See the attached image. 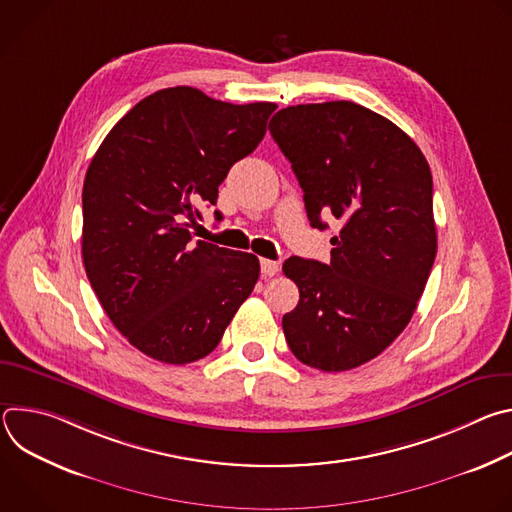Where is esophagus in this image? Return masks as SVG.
Returning a JSON list of instances; mask_svg holds the SVG:
<instances>
[{
	"instance_id": "obj_1",
	"label": "esophagus",
	"mask_w": 512,
	"mask_h": 512,
	"mask_svg": "<svg viewBox=\"0 0 512 512\" xmlns=\"http://www.w3.org/2000/svg\"><path fill=\"white\" fill-rule=\"evenodd\" d=\"M279 271V263L271 261V259H261V273L265 277H273Z\"/></svg>"
}]
</instances>
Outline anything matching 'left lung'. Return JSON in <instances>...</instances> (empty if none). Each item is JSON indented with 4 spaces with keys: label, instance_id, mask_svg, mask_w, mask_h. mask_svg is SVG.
<instances>
[{
    "label": "left lung",
    "instance_id": "left-lung-1",
    "mask_svg": "<svg viewBox=\"0 0 512 512\" xmlns=\"http://www.w3.org/2000/svg\"><path fill=\"white\" fill-rule=\"evenodd\" d=\"M269 131L304 190L310 225L340 223L330 263H283L300 289L281 322L285 340L312 369H356L405 330L433 267L429 164L393 121L352 101L285 107Z\"/></svg>",
    "mask_w": 512,
    "mask_h": 512
}]
</instances>
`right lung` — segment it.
Segmentation results:
<instances>
[{
	"instance_id": "1",
	"label": "right lung",
	"mask_w": 512,
	"mask_h": 512,
	"mask_svg": "<svg viewBox=\"0 0 512 512\" xmlns=\"http://www.w3.org/2000/svg\"><path fill=\"white\" fill-rule=\"evenodd\" d=\"M275 109L162 89L121 117L91 160L85 271L113 326L150 358H204L251 296L259 259L194 241L190 223L198 206L216 204L218 186L257 148Z\"/></svg>"
}]
</instances>
